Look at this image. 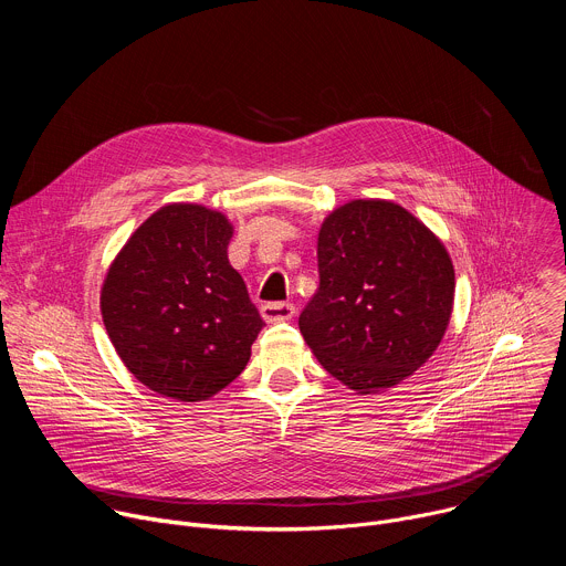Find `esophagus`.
Returning a JSON list of instances; mask_svg holds the SVG:
<instances>
[{"instance_id":"34e87169","label":"esophagus","mask_w":566,"mask_h":566,"mask_svg":"<svg viewBox=\"0 0 566 566\" xmlns=\"http://www.w3.org/2000/svg\"><path fill=\"white\" fill-rule=\"evenodd\" d=\"M260 311L266 322H286L293 317L295 306L289 302H266V304H262Z\"/></svg>"}]
</instances>
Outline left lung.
Wrapping results in <instances>:
<instances>
[{"instance_id":"left-lung-1","label":"left lung","mask_w":566,"mask_h":566,"mask_svg":"<svg viewBox=\"0 0 566 566\" xmlns=\"http://www.w3.org/2000/svg\"><path fill=\"white\" fill-rule=\"evenodd\" d=\"M319 286L300 313L317 363L358 394L412 376L439 347L454 302L441 239L394 201L356 199L317 234Z\"/></svg>"}]
</instances>
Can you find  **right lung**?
I'll return each instance as SVG.
<instances>
[{"label":"right lung","mask_w":566,"mask_h":566,"mask_svg":"<svg viewBox=\"0 0 566 566\" xmlns=\"http://www.w3.org/2000/svg\"><path fill=\"white\" fill-rule=\"evenodd\" d=\"M230 221L197 203L147 217L112 262L101 311L125 367L151 391L206 400L244 371L264 319L228 262Z\"/></svg>","instance_id":"1"}]
</instances>
